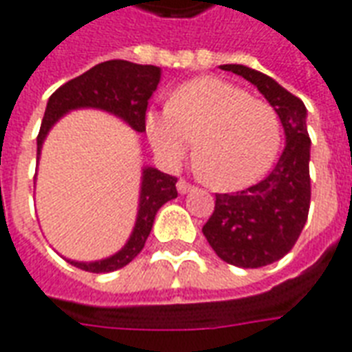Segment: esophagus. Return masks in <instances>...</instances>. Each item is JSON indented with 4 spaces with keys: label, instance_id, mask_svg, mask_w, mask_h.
I'll use <instances>...</instances> for the list:
<instances>
[{
    "label": "esophagus",
    "instance_id": "1",
    "mask_svg": "<svg viewBox=\"0 0 352 352\" xmlns=\"http://www.w3.org/2000/svg\"><path fill=\"white\" fill-rule=\"evenodd\" d=\"M190 188H192L190 183H186L184 179H179V183H177V190L181 192V194H186Z\"/></svg>",
    "mask_w": 352,
    "mask_h": 352
}]
</instances>
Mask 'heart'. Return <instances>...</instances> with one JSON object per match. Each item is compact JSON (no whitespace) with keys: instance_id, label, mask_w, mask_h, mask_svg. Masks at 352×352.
<instances>
[{"instance_id":"obj_1","label":"heart","mask_w":352,"mask_h":352,"mask_svg":"<svg viewBox=\"0 0 352 352\" xmlns=\"http://www.w3.org/2000/svg\"><path fill=\"white\" fill-rule=\"evenodd\" d=\"M145 131L169 166L183 160L196 140V169L221 190L256 183L273 166L280 146L277 111L217 77H199L177 88L168 107L146 113Z\"/></svg>"}]
</instances>
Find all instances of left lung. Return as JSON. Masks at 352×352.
I'll list each match as a JSON object with an SVG mask.
<instances>
[{
	"label": "left lung",
	"instance_id": "8db88e82",
	"mask_svg": "<svg viewBox=\"0 0 352 352\" xmlns=\"http://www.w3.org/2000/svg\"><path fill=\"white\" fill-rule=\"evenodd\" d=\"M241 75L277 111L287 143L272 173L236 194H217L204 236L217 256L237 267H262L287 254L302 234L311 204L305 105L272 77L247 65H221Z\"/></svg>",
	"mask_w": 352,
	"mask_h": 352
}]
</instances>
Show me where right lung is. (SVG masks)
I'll list each match as a JSON object with an SVG mask.
<instances>
[{
	"label": "right lung",
	"mask_w": 352,
	"mask_h": 352,
	"mask_svg": "<svg viewBox=\"0 0 352 352\" xmlns=\"http://www.w3.org/2000/svg\"><path fill=\"white\" fill-rule=\"evenodd\" d=\"M162 69L156 65H139L126 60H109L94 65L92 69L82 73L52 94L43 116L41 130L37 135V154L47 133L60 116L79 107H96L120 116L135 131H145V115L148 100L160 82ZM177 177L162 173L154 168L143 169L141 198L135 228L131 232L128 243L122 251L98 262H72L80 270L90 273H109L120 270L138 256L151 230L154 217L166 201L177 198Z\"/></svg>",
	"instance_id": "add662e5"
}]
</instances>
